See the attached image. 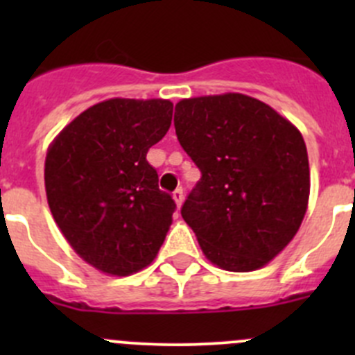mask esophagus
I'll use <instances>...</instances> for the list:
<instances>
[{"mask_svg":"<svg viewBox=\"0 0 355 355\" xmlns=\"http://www.w3.org/2000/svg\"><path fill=\"white\" fill-rule=\"evenodd\" d=\"M173 199H175V202H177V206L180 207L182 202H184V189L178 187L177 191L173 192Z\"/></svg>","mask_w":355,"mask_h":355,"instance_id":"obj_1","label":"esophagus"}]
</instances>
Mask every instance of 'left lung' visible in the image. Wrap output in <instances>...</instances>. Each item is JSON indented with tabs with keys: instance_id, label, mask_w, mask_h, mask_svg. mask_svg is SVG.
Segmentation results:
<instances>
[{
	"instance_id": "obj_1",
	"label": "left lung",
	"mask_w": 355,
	"mask_h": 355,
	"mask_svg": "<svg viewBox=\"0 0 355 355\" xmlns=\"http://www.w3.org/2000/svg\"><path fill=\"white\" fill-rule=\"evenodd\" d=\"M175 132L200 170L182 206L204 256L227 271H254L293 239L309 199L300 132L259 99L228 92L182 99Z\"/></svg>"
}]
</instances>
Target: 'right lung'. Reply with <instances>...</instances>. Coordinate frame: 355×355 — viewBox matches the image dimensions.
Masks as SVG:
<instances>
[{
	"label": "right lung",
	"mask_w": 355,
	"mask_h": 355,
	"mask_svg": "<svg viewBox=\"0 0 355 355\" xmlns=\"http://www.w3.org/2000/svg\"><path fill=\"white\" fill-rule=\"evenodd\" d=\"M171 114L166 99H108L49 146L44 184L53 218L75 252L103 273H137L164 242L177 204L159 191L146 155L166 135Z\"/></svg>",
	"instance_id": "obj_1"
}]
</instances>
